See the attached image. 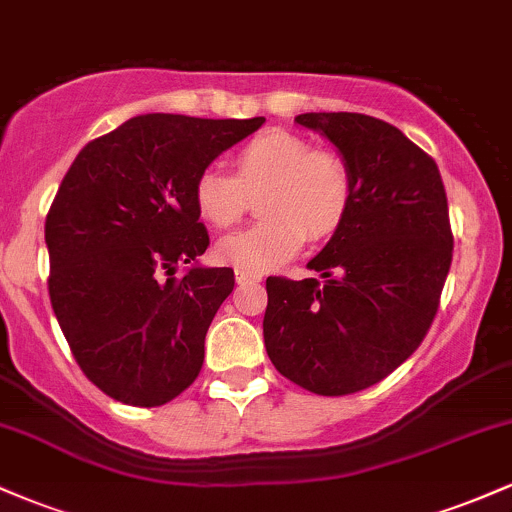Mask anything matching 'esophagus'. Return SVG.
<instances>
[{"mask_svg":"<svg viewBox=\"0 0 512 512\" xmlns=\"http://www.w3.org/2000/svg\"><path fill=\"white\" fill-rule=\"evenodd\" d=\"M236 281L240 286H243V284H257V281H262V276L255 274V272H245V269H236Z\"/></svg>","mask_w":512,"mask_h":512,"instance_id":"obj_1","label":"esophagus"}]
</instances>
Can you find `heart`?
Listing matches in <instances>:
<instances>
[{"label":"heart","mask_w":512,"mask_h":512,"mask_svg":"<svg viewBox=\"0 0 512 512\" xmlns=\"http://www.w3.org/2000/svg\"><path fill=\"white\" fill-rule=\"evenodd\" d=\"M233 175L204 168L192 187L197 214L214 228H231L260 195L264 221L216 245V260L245 272H269L289 262L305 240L322 243L344 226L354 202V175L342 156L313 149L286 129H269L231 158Z\"/></svg>","instance_id":"1"}]
</instances>
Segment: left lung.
I'll return each instance as SVG.
<instances>
[{
    "instance_id": "left-lung-1",
    "label": "left lung",
    "mask_w": 512,
    "mask_h": 512,
    "mask_svg": "<svg viewBox=\"0 0 512 512\" xmlns=\"http://www.w3.org/2000/svg\"><path fill=\"white\" fill-rule=\"evenodd\" d=\"M296 122L337 146L354 202L308 262L325 281L267 279L264 346L291 383L342 397L387 378L431 330L452 262L448 197L436 161L390 122L361 113Z\"/></svg>"
}]
</instances>
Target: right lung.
Returning a JSON list of instances; mask_svg holds the SVG:
<instances>
[{
    "mask_svg": "<svg viewBox=\"0 0 512 512\" xmlns=\"http://www.w3.org/2000/svg\"><path fill=\"white\" fill-rule=\"evenodd\" d=\"M262 122L137 115L88 142L64 175L45 219L50 303L79 368L117 402L161 407L197 380L236 276H175L209 248L192 187Z\"/></svg>",
    "mask_w": 512,
    "mask_h": 512,
    "instance_id": "1",
    "label": "right lung"
}]
</instances>
